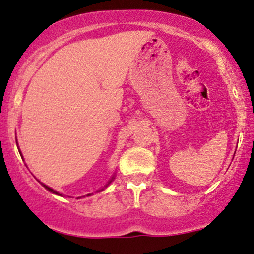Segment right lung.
<instances>
[{
    "instance_id": "add662e5",
    "label": "right lung",
    "mask_w": 254,
    "mask_h": 254,
    "mask_svg": "<svg viewBox=\"0 0 254 254\" xmlns=\"http://www.w3.org/2000/svg\"><path fill=\"white\" fill-rule=\"evenodd\" d=\"M20 155H21V154H20ZM112 180H114V177H112V179H111V180H110V181L108 182V185H110V183H111V182H112ZM108 185H106V186H108ZM42 186H44V187H45L46 189H47V190H50V191H52V193H54V194H58L56 190H53V189H52V188H50V187H47V186H46V185H42ZM106 186H105V187H106ZM102 190H104V188H103V189H100V191H102ZM88 195H90V194H88Z\"/></svg>"
}]
</instances>
